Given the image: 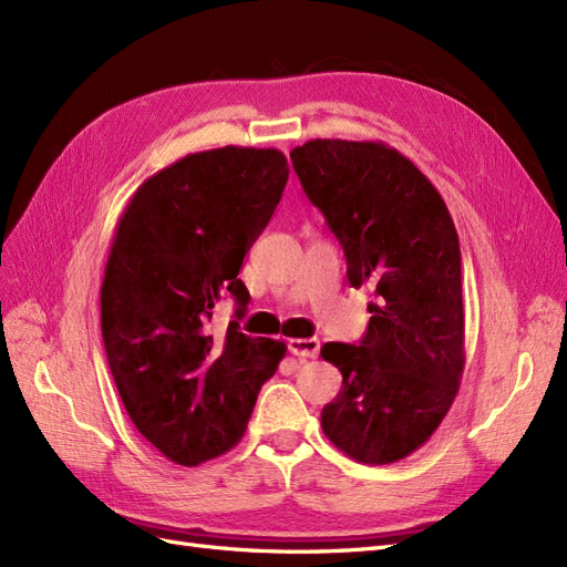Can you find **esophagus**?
<instances>
[{"label": "esophagus", "instance_id": "34e87169", "mask_svg": "<svg viewBox=\"0 0 567 567\" xmlns=\"http://www.w3.org/2000/svg\"><path fill=\"white\" fill-rule=\"evenodd\" d=\"M290 354L300 359H315L319 354V340L317 338H290L288 340Z\"/></svg>", "mask_w": 567, "mask_h": 567}]
</instances>
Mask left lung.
Here are the masks:
<instances>
[{
  "mask_svg": "<svg viewBox=\"0 0 567 567\" xmlns=\"http://www.w3.org/2000/svg\"><path fill=\"white\" fill-rule=\"evenodd\" d=\"M290 161L346 250L350 284L375 296L359 346L321 348L342 373L321 411L323 435L359 463H394L437 431L466 367L452 215L431 179L383 142L312 140Z\"/></svg>",
  "mask_w": 567,
  "mask_h": 567,
  "instance_id": "left-lung-1",
  "label": "left lung"
}]
</instances>
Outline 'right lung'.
Segmentation results:
<instances>
[{
  "label": "right lung",
  "mask_w": 567,
  "mask_h": 567,
  "mask_svg": "<svg viewBox=\"0 0 567 567\" xmlns=\"http://www.w3.org/2000/svg\"><path fill=\"white\" fill-rule=\"evenodd\" d=\"M288 182L277 148L188 153L148 177L117 219L101 284V336L132 423L179 466H198L244 437L257 392L286 342L208 319L221 290L244 315L238 277Z\"/></svg>",
  "instance_id": "1"
}]
</instances>
